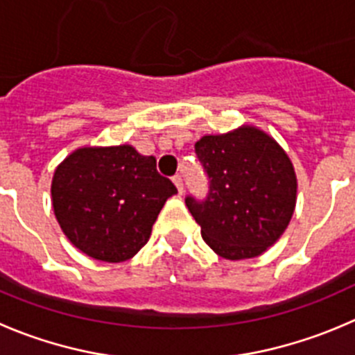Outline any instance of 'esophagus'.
Instances as JSON below:
<instances>
[{
    "label": "esophagus",
    "mask_w": 355,
    "mask_h": 355,
    "mask_svg": "<svg viewBox=\"0 0 355 355\" xmlns=\"http://www.w3.org/2000/svg\"><path fill=\"white\" fill-rule=\"evenodd\" d=\"M172 181H174V184H175V188H178V191H180V193H183V191H184L183 178H181L180 174H175L174 178H172Z\"/></svg>",
    "instance_id": "1"
}]
</instances>
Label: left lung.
Listing matches in <instances>:
<instances>
[{
	"mask_svg": "<svg viewBox=\"0 0 355 355\" xmlns=\"http://www.w3.org/2000/svg\"><path fill=\"white\" fill-rule=\"evenodd\" d=\"M195 153L209 178L205 198L188 195L202 239L226 259L254 258L284 234L296 204V175L279 144L254 127L204 136Z\"/></svg>",
	"mask_w": 355,
	"mask_h": 355,
	"instance_id": "left-lung-1",
	"label": "left lung"
}]
</instances>
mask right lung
Masks as SVG:
<instances>
[{
    "instance_id": "obj_1",
    "label": "right lung",
    "mask_w": 355,
    "mask_h": 355,
    "mask_svg": "<svg viewBox=\"0 0 355 355\" xmlns=\"http://www.w3.org/2000/svg\"><path fill=\"white\" fill-rule=\"evenodd\" d=\"M155 157L132 146L82 148L57 167L52 181L55 218L73 245L107 263L132 258L171 195Z\"/></svg>"
}]
</instances>
